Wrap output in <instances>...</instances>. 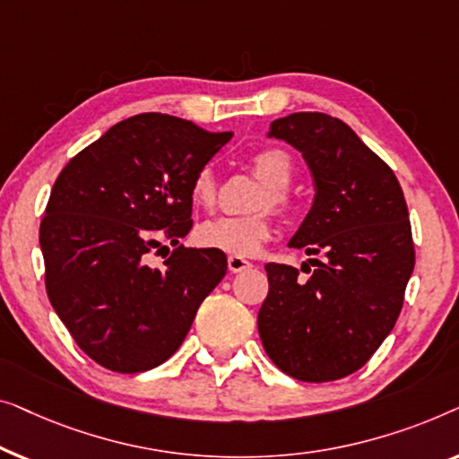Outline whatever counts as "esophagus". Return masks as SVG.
<instances>
[{
    "label": "esophagus",
    "mask_w": 459,
    "mask_h": 459,
    "mask_svg": "<svg viewBox=\"0 0 459 459\" xmlns=\"http://www.w3.org/2000/svg\"><path fill=\"white\" fill-rule=\"evenodd\" d=\"M254 264L245 260V257H237V255H230L229 257V270L230 273H243V270H249Z\"/></svg>",
    "instance_id": "34e87169"
}]
</instances>
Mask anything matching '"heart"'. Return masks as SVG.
Segmentation results:
<instances>
[{"label":"heart","instance_id":"1","mask_svg":"<svg viewBox=\"0 0 459 459\" xmlns=\"http://www.w3.org/2000/svg\"><path fill=\"white\" fill-rule=\"evenodd\" d=\"M255 177L266 185L254 204V212H274L279 216H289L293 210L291 186L295 178V160L282 147H264L249 160ZM191 202L197 208L212 210L218 199V180L212 168H199L189 186ZM273 237V222L266 214L254 216H222L216 221L204 222L197 229L195 238L202 247L222 251L237 257L257 255L264 243Z\"/></svg>","mask_w":459,"mask_h":459}]
</instances>
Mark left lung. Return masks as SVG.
Instances as JSON below:
<instances>
[{
    "label": "left lung",
    "mask_w": 459,
    "mask_h": 459,
    "mask_svg": "<svg viewBox=\"0 0 459 459\" xmlns=\"http://www.w3.org/2000/svg\"><path fill=\"white\" fill-rule=\"evenodd\" d=\"M270 137L301 152L316 197L291 247L314 268L266 264L268 297L257 314L264 350L303 383L353 374L395 326L416 251L402 185L343 120L295 112Z\"/></svg>",
    "instance_id": "1"
}]
</instances>
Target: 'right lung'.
Masks as SVG:
<instances>
[{
    "label": "right lung",
    "mask_w": 459,
    "mask_h": 459,
    "mask_svg": "<svg viewBox=\"0 0 459 459\" xmlns=\"http://www.w3.org/2000/svg\"><path fill=\"white\" fill-rule=\"evenodd\" d=\"M230 137L147 112L114 125L57 174L39 229L45 289L76 345L108 370L164 364L227 274L216 249L178 245L162 269L144 260L162 238L177 244L191 230V180Z\"/></svg>",
    "instance_id": "obj_1"
}]
</instances>
